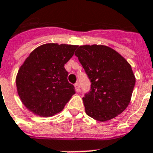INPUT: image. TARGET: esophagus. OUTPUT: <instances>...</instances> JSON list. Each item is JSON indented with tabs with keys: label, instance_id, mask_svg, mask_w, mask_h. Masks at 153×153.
Wrapping results in <instances>:
<instances>
[{
	"label": "esophagus",
	"instance_id": "34e87169",
	"mask_svg": "<svg viewBox=\"0 0 153 153\" xmlns=\"http://www.w3.org/2000/svg\"><path fill=\"white\" fill-rule=\"evenodd\" d=\"M74 88H75V91L76 92H80V85H79V82H77V83L74 84Z\"/></svg>",
	"mask_w": 153,
	"mask_h": 153
}]
</instances>
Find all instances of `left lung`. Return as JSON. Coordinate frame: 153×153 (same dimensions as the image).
Instances as JSON below:
<instances>
[{"label":"left lung","mask_w":153,"mask_h":153,"mask_svg":"<svg viewBox=\"0 0 153 153\" xmlns=\"http://www.w3.org/2000/svg\"><path fill=\"white\" fill-rule=\"evenodd\" d=\"M74 55L91 82V91L82 98L86 114L98 121L121 114L129 104L135 86L130 64L105 45H82Z\"/></svg>","instance_id":"8db88e82"}]
</instances>
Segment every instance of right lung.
I'll list each match as a JSON object with an SVG mask.
<instances>
[{"mask_svg": "<svg viewBox=\"0 0 153 153\" xmlns=\"http://www.w3.org/2000/svg\"><path fill=\"white\" fill-rule=\"evenodd\" d=\"M77 45L45 44L30 53L18 71V95L29 111L51 117L62 111L75 94L67 81L64 65L74 55Z\"/></svg>", "mask_w": 153, "mask_h": 153, "instance_id": "obj_1", "label": "right lung"}]
</instances>
